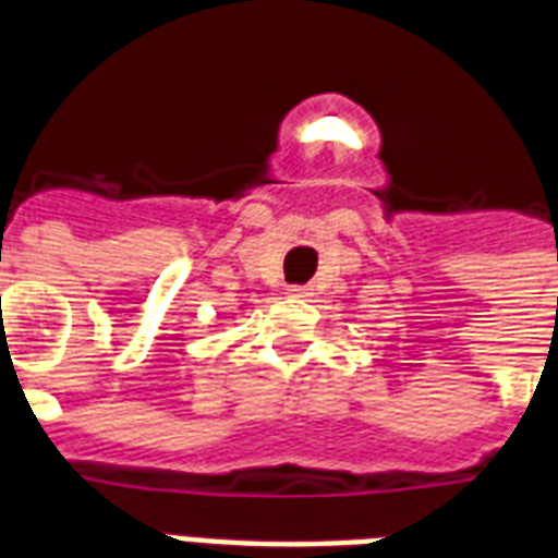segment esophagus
<instances>
[{
	"label": "esophagus",
	"mask_w": 558,
	"mask_h": 558,
	"mask_svg": "<svg viewBox=\"0 0 558 558\" xmlns=\"http://www.w3.org/2000/svg\"><path fill=\"white\" fill-rule=\"evenodd\" d=\"M288 293H291V296H308V288H305V284H291Z\"/></svg>",
	"instance_id": "esophagus-1"
}]
</instances>
